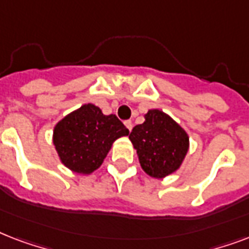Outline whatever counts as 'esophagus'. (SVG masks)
<instances>
[{"label":"esophagus","instance_id":"1","mask_svg":"<svg viewBox=\"0 0 249 249\" xmlns=\"http://www.w3.org/2000/svg\"><path fill=\"white\" fill-rule=\"evenodd\" d=\"M125 124V126H126V128H128V130L129 132H132V129H133V123L130 120H126L124 123Z\"/></svg>","mask_w":249,"mask_h":249}]
</instances>
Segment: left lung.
Masks as SVG:
<instances>
[{
	"instance_id": "left-lung-1",
	"label": "left lung",
	"mask_w": 249,
	"mask_h": 249,
	"mask_svg": "<svg viewBox=\"0 0 249 249\" xmlns=\"http://www.w3.org/2000/svg\"><path fill=\"white\" fill-rule=\"evenodd\" d=\"M142 169L154 178H163L177 170L189 150L186 132L160 109H150L143 124L129 134Z\"/></svg>"
}]
</instances>
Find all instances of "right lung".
<instances>
[{"mask_svg":"<svg viewBox=\"0 0 249 249\" xmlns=\"http://www.w3.org/2000/svg\"><path fill=\"white\" fill-rule=\"evenodd\" d=\"M128 134L115 115H103L99 107L88 103L56 124L53 141L64 165L89 174L101 166L113 141Z\"/></svg>","mask_w":249,"mask_h":249,"instance_id":"1","label":"right lung"}]
</instances>
